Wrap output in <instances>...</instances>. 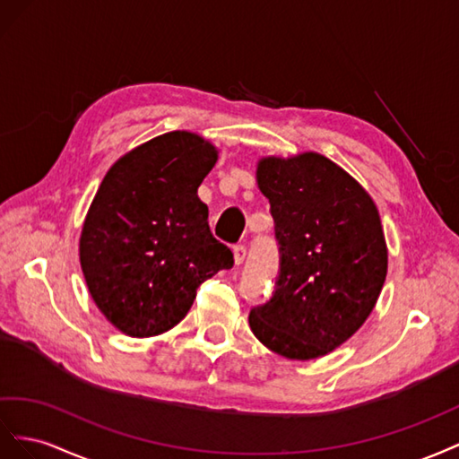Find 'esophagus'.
<instances>
[{
  "mask_svg": "<svg viewBox=\"0 0 459 459\" xmlns=\"http://www.w3.org/2000/svg\"><path fill=\"white\" fill-rule=\"evenodd\" d=\"M234 264L237 265H242L244 264V259H246V246H242V244H238V246H234Z\"/></svg>",
  "mask_w": 459,
  "mask_h": 459,
  "instance_id": "34e87169",
  "label": "esophagus"
}]
</instances>
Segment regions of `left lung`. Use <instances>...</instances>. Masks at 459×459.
<instances>
[{"instance_id":"obj_1","label":"left lung","mask_w":459,"mask_h":459,"mask_svg":"<svg viewBox=\"0 0 459 459\" xmlns=\"http://www.w3.org/2000/svg\"><path fill=\"white\" fill-rule=\"evenodd\" d=\"M281 250L273 298L250 311L261 344L288 359L323 358L368 321L388 269L378 209L359 182L317 152L261 157Z\"/></svg>"}]
</instances>
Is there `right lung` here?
<instances>
[{"instance_id": "add662e5", "label": "right lung", "mask_w": 459, "mask_h": 459, "mask_svg": "<svg viewBox=\"0 0 459 459\" xmlns=\"http://www.w3.org/2000/svg\"><path fill=\"white\" fill-rule=\"evenodd\" d=\"M217 157L209 140L173 130L126 152L103 177L78 255L91 299L123 334L148 338L173 329L198 286L234 265L198 198Z\"/></svg>"}]
</instances>
